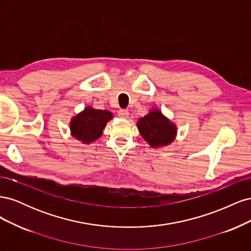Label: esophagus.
<instances>
[{
  "label": "esophagus",
  "instance_id": "obj_1",
  "mask_svg": "<svg viewBox=\"0 0 251 251\" xmlns=\"http://www.w3.org/2000/svg\"><path fill=\"white\" fill-rule=\"evenodd\" d=\"M118 115L120 118L126 119V118H128V111L127 110H119Z\"/></svg>",
  "mask_w": 251,
  "mask_h": 251
}]
</instances>
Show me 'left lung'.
I'll list each match as a JSON object with an SVG mask.
<instances>
[{
	"mask_svg": "<svg viewBox=\"0 0 251 251\" xmlns=\"http://www.w3.org/2000/svg\"><path fill=\"white\" fill-rule=\"evenodd\" d=\"M137 127L143 139L154 149L170 146L177 136V126L156 108L138 119Z\"/></svg>",
	"mask_w": 251,
	"mask_h": 251,
	"instance_id": "left-lung-1",
	"label": "left lung"
}]
</instances>
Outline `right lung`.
<instances>
[{"mask_svg": "<svg viewBox=\"0 0 251 251\" xmlns=\"http://www.w3.org/2000/svg\"><path fill=\"white\" fill-rule=\"evenodd\" d=\"M113 118L108 110H97L88 105L70 120V134L83 144H90L100 137L103 128Z\"/></svg>", "mask_w": 251, "mask_h": 251, "instance_id": "1", "label": "right lung"}]
</instances>
